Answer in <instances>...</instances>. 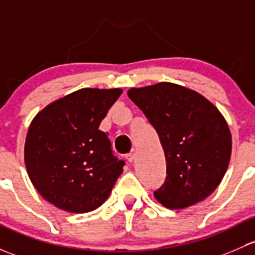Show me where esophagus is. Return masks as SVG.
<instances>
[{"label":"esophagus","instance_id":"obj_1","mask_svg":"<svg viewBox=\"0 0 255 255\" xmlns=\"http://www.w3.org/2000/svg\"><path fill=\"white\" fill-rule=\"evenodd\" d=\"M134 157H135V151H134V150H132V151H130L129 154L126 155V159L128 160V162H132L133 160H134Z\"/></svg>","mask_w":255,"mask_h":255}]
</instances>
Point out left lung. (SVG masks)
Segmentation results:
<instances>
[{"mask_svg":"<svg viewBox=\"0 0 255 255\" xmlns=\"http://www.w3.org/2000/svg\"><path fill=\"white\" fill-rule=\"evenodd\" d=\"M128 96L159 134L166 178L154 197L168 209L202 202L227 170L232 141L229 126L200 94L172 83L133 88Z\"/></svg>","mask_w":255,"mask_h":255,"instance_id":"8db88e82","label":"left lung"}]
</instances>
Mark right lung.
<instances>
[{
    "label": "right lung",
    "instance_id": "obj_1",
    "mask_svg": "<svg viewBox=\"0 0 255 255\" xmlns=\"http://www.w3.org/2000/svg\"><path fill=\"white\" fill-rule=\"evenodd\" d=\"M121 89H80L50 104L30 123L24 146L29 178L44 199L68 213L95 210L125 161L99 129Z\"/></svg>",
    "mask_w": 255,
    "mask_h": 255
}]
</instances>
